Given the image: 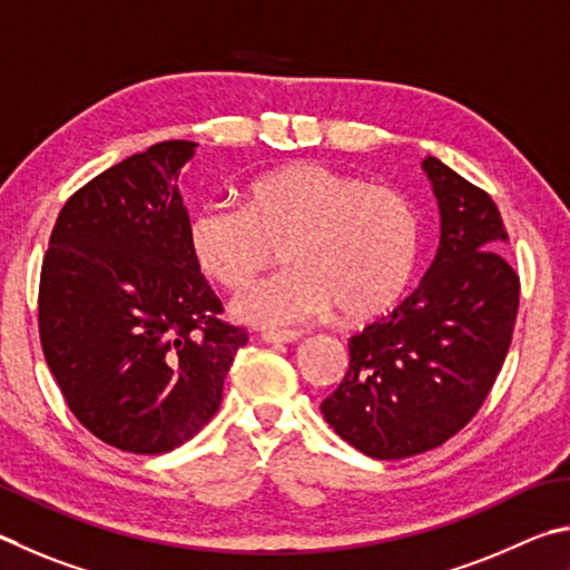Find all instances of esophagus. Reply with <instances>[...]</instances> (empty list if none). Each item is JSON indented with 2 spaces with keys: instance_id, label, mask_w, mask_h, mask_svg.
Here are the masks:
<instances>
[{
  "instance_id": "1",
  "label": "esophagus",
  "mask_w": 570,
  "mask_h": 570,
  "mask_svg": "<svg viewBox=\"0 0 570 570\" xmlns=\"http://www.w3.org/2000/svg\"><path fill=\"white\" fill-rule=\"evenodd\" d=\"M303 337V333L297 331H265L263 341L265 343H275V345H287V343H297Z\"/></svg>"
}]
</instances>
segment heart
<instances>
[{
    "mask_svg": "<svg viewBox=\"0 0 570 570\" xmlns=\"http://www.w3.org/2000/svg\"><path fill=\"white\" fill-rule=\"evenodd\" d=\"M195 265L239 291L285 247L291 269L237 297L239 321L285 327L341 313L347 323L403 301L421 259L423 229L411 199L341 169L297 163L247 185L245 205L213 203L189 219Z\"/></svg>",
    "mask_w": 570,
    "mask_h": 570,
    "instance_id": "1",
    "label": "heart"
}]
</instances>
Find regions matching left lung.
Instances as JSON below:
<instances>
[{
  "label": "left lung",
  "mask_w": 570,
  "mask_h": 570,
  "mask_svg": "<svg viewBox=\"0 0 570 570\" xmlns=\"http://www.w3.org/2000/svg\"><path fill=\"white\" fill-rule=\"evenodd\" d=\"M441 207L431 269L395 311L351 337V367L321 411L343 441L377 461L433 451L473 421L513 341L521 279L485 189L423 159Z\"/></svg>",
  "instance_id": "8db88e82"
}]
</instances>
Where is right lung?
<instances>
[{"label":"right lung","mask_w":570,"mask_h":570,"mask_svg":"<svg viewBox=\"0 0 570 570\" xmlns=\"http://www.w3.org/2000/svg\"><path fill=\"white\" fill-rule=\"evenodd\" d=\"M169 139L89 179L59 209L39 275V341L69 411L119 451L157 455L203 431L245 327L195 265Z\"/></svg>","instance_id":"obj_1"}]
</instances>
